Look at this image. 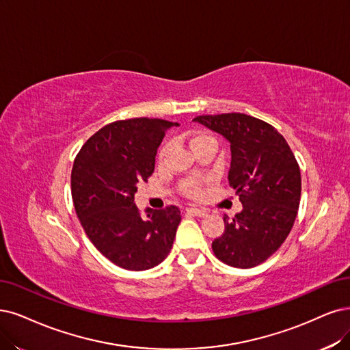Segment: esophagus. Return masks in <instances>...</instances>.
<instances>
[{
	"label": "esophagus",
	"mask_w": 350,
	"mask_h": 350,
	"mask_svg": "<svg viewBox=\"0 0 350 350\" xmlns=\"http://www.w3.org/2000/svg\"><path fill=\"white\" fill-rule=\"evenodd\" d=\"M186 212H187V213H190V215L199 216V217H203V216L208 215V212H206L204 209H199V208H196V206H191V208H187V209H186Z\"/></svg>",
	"instance_id": "34e87169"
}]
</instances>
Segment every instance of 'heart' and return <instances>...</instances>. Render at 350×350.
I'll list each match as a JSON object with an SVG mask.
<instances>
[{
    "label": "heart",
    "instance_id": "obj_1",
    "mask_svg": "<svg viewBox=\"0 0 350 350\" xmlns=\"http://www.w3.org/2000/svg\"><path fill=\"white\" fill-rule=\"evenodd\" d=\"M189 144L190 147L193 148V151H195L198 147L203 146V144H208V142H215L216 144V139L213 135H211L209 133L206 131H196L189 135ZM172 148V144L170 142H165V144H163V147L160 148L159 151V161H163L168 151H170ZM203 186H204V182L200 178H189L186 180V182L183 183V191L186 193V195L189 198H200L202 193H203Z\"/></svg>",
    "mask_w": 350,
    "mask_h": 350
}]
</instances>
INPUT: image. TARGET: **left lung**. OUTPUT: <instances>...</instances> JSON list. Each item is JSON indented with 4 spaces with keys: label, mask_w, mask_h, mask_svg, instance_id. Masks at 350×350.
I'll return each mask as SVG.
<instances>
[{
    "label": "left lung",
    "mask_w": 350,
    "mask_h": 350,
    "mask_svg": "<svg viewBox=\"0 0 350 350\" xmlns=\"http://www.w3.org/2000/svg\"><path fill=\"white\" fill-rule=\"evenodd\" d=\"M230 144L229 186L242 211L224 216V234L212 242L217 260L252 268L273 255L288 237L299 211L301 176L294 154L277 129L254 116L232 112L195 120Z\"/></svg>",
    "instance_id": "1"
}]
</instances>
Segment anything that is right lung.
<instances>
[{
    "label": "right lung",
    "mask_w": 350,
    "mask_h": 350,
    "mask_svg": "<svg viewBox=\"0 0 350 350\" xmlns=\"http://www.w3.org/2000/svg\"><path fill=\"white\" fill-rule=\"evenodd\" d=\"M177 125L157 118L116 121L90 137L75 159L70 185L76 215L95 248L121 268L150 269L173 247L180 209H147L142 216L134 195L154 172L165 131Z\"/></svg>",
    "instance_id": "1"
}]
</instances>
